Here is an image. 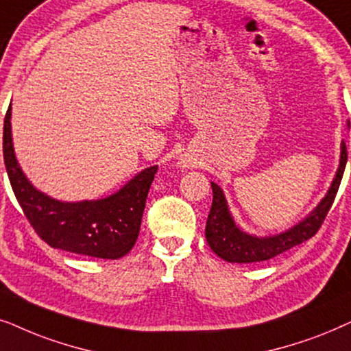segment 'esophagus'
<instances>
[{"mask_svg": "<svg viewBox=\"0 0 351 351\" xmlns=\"http://www.w3.org/2000/svg\"><path fill=\"white\" fill-rule=\"evenodd\" d=\"M181 163H183V167H188V163H186V162H181Z\"/></svg>", "mask_w": 351, "mask_h": 351, "instance_id": "1", "label": "esophagus"}]
</instances>
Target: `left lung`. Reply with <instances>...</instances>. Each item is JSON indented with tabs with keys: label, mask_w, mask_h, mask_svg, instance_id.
<instances>
[{
	"label": "left lung",
	"mask_w": 351,
	"mask_h": 351,
	"mask_svg": "<svg viewBox=\"0 0 351 351\" xmlns=\"http://www.w3.org/2000/svg\"><path fill=\"white\" fill-rule=\"evenodd\" d=\"M347 160V146L342 143L340 144L339 168L321 202L302 221L273 236H255L242 230L232 218L223 189L217 183H212L213 202L207 218V226H205V237H207L210 249L219 258L230 261V263H255V261L273 258V256L308 241L319 230L330 205L334 202Z\"/></svg>",
	"instance_id": "obj_1"
}]
</instances>
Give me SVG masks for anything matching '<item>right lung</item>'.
Here are the masks:
<instances>
[{
    "mask_svg": "<svg viewBox=\"0 0 351 351\" xmlns=\"http://www.w3.org/2000/svg\"><path fill=\"white\" fill-rule=\"evenodd\" d=\"M11 106L3 132L4 165L27 219L54 249L104 260L121 258L138 239L149 188L157 165L144 168L117 193L97 200L64 202L41 193L19 165L12 144Z\"/></svg>",
    "mask_w": 351,
    "mask_h": 351,
    "instance_id": "add662e5",
    "label": "right lung"
}]
</instances>
